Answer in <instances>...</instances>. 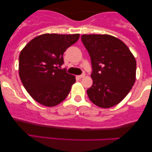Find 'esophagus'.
<instances>
[{"label": "esophagus", "mask_w": 152, "mask_h": 152, "mask_svg": "<svg viewBox=\"0 0 152 152\" xmlns=\"http://www.w3.org/2000/svg\"><path fill=\"white\" fill-rule=\"evenodd\" d=\"M83 77H85V74H81V75H79V76H78V78H83Z\"/></svg>", "instance_id": "esophagus-1"}]
</instances>
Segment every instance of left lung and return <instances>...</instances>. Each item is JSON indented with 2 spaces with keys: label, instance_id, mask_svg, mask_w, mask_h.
I'll use <instances>...</instances> for the list:
<instances>
[{
  "label": "left lung",
  "instance_id": "obj_1",
  "mask_svg": "<svg viewBox=\"0 0 152 152\" xmlns=\"http://www.w3.org/2000/svg\"><path fill=\"white\" fill-rule=\"evenodd\" d=\"M92 66L93 84L87 90L92 103L101 108L120 103L136 81L137 62L123 41L107 34L82 35Z\"/></svg>",
  "mask_w": 152,
  "mask_h": 152
}]
</instances>
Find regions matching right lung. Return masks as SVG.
Here are the masks:
<instances>
[{
  "label": "right lung",
  "instance_id": "add662e5",
  "mask_svg": "<svg viewBox=\"0 0 152 152\" xmlns=\"http://www.w3.org/2000/svg\"><path fill=\"white\" fill-rule=\"evenodd\" d=\"M79 34H45L36 36L19 56V76L30 96L43 106H56L65 99L76 82L74 75L58 69L65 50Z\"/></svg>",
  "mask_w": 152,
  "mask_h": 152
}]
</instances>
